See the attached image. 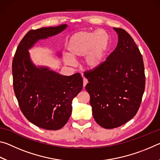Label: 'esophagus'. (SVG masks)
Here are the masks:
<instances>
[{"label": "esophagus", "instance_id": "1", "mask_svg": "<svg viewBox=\"0 0 160 160\" xmlns=\"http://www.w3.org/2000/svg\"><path fill=\"white\" fill-rule=\"evenodd\" d=\"M88 83V80L86 79V78H83V87L85 88V85Z\"/></svg>", "mask_w": 160, "mask_h": 160}]
</instances>
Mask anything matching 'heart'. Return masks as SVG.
I'll return each instance as SVG.
<instances>
[{
	"label": "heart",
	"instance_id": "heart-1",
	"mask_svg": "<svg viewBox=\"0 0 160 160\" xmlns=\"http://www.w3.org/2000/svg\"><path fill=\"white\" fill-rule=\"evenodd\" d=\"M109 43V34L103 29L78 32L70 37L67 50L72 58L85 56V66L89 69H96L104 63ZM64 62L67 65L73 64L72 59L68 56L64 58Z\"/></svg>",
	"mask_w": 160,
	"mask_h": 160
}]
</instances>
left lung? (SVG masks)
I'll use <instances>...</instances> for the list:
<instances>
[{"label":"left lung","instance_id":"obj_1","mask_svg":"<svg viewBox=\"0 0 160 160\" xmlns=\"http://www.w3.org/2000/svg\"><path fill=\"white\" fill-rule=\"evenodd\" d=\"M118 42L114 51L98 68L85 72L89 83L94 120L112 129L123 125L136 114L145 85L144 63L138 47L128 32L115 28Z\"/></svg>","mask_w":160,"mask_h":160}]
</instances>
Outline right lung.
Returning <instances> with one entry per match:
<instances>
[{"label":"right lung","instance_id":"right-lung-1","mask_svg":"<svg viewBox=\"0 0 160 160\" xmlns=\"http://www.w3.org/2000/svg\"><path fill=\"white\" fill-rule=\"evenodd\" d=\"M67 25L29 31L21 40L12 61L13 88L21 112L39 128L59 130L72 113V102L82 90L80 73L59 75L48 68H37L29 58L28 49L39 39L60 33Z\"/></svg>","mask_w":160,"mask_h":160}]
</instances>
